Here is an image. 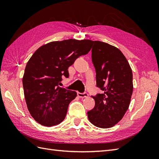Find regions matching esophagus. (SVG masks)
I'll use <instances>...</instances> for the list:
<instances>
[{
	"mask_svg": "<svg viewBox=\"0 0 159 159\" xmlns=\"http://www.w3.org/2000/svg\"><path fill=\"white\" fill-rule=\"evenodd\" d=\"M78 95L81 98H84L88 97V93H86V92H84V93H80V92H78Z\"/></svg>",
	"mask_w": 159,
	"mask_h": 159,
	"instance_id": "esophagus-1",
	"label": "esophagus"
}]
</instances>
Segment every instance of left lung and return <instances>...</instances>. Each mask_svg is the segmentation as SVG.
I'll return each mask as SVG.
<instances>
[{
  "label": "left lung",
  "instance_id": "obj_1",
  "mask_svg": "<svg viewBox=\"0 0 159 159\" xmlns=\"http://www.w3.org/2000/svg\"><path fill=\"white\" fill-rule=\"evenodd\" d=\"M91 42L96 85L103 93L92 96L95 107L88 112V117L93 125L107 129L121 121L129 108L133 89V73L117 48L100 41Z\"/></svg>",
  "mask_w": 159,
  "mask_h": 159
}]
</instances>
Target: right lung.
Segmentation results:
<instances>
[{
    "instance_id": "add662e5",
    "label": "right lung",
    "mask_w": 159,
    "mask_h": 159,
    "mask_svg": "<svg viewBox=\"0 0 159 159\" xmlns=\"http://www.w3.org/2000/svg\"><path fill=\"white\" fill-rule=\"evenodd\" d=\"M91 40L69 39L48 43L40 47L28 60L22 78L24 93L28 111L36 121L52 127L64 121L74 91L60 88L68 68L75 60L87 54Z\"/></svg>"
}]
</instances>
